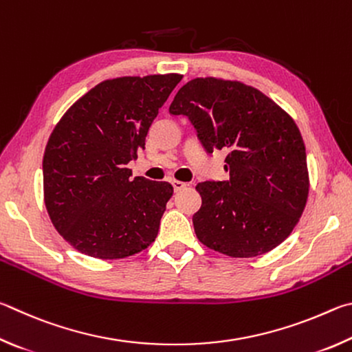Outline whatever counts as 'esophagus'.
Masks as SVG:
<instances>
[{
    "label": "esophagus",
    "instance_id": "obj_1",
    "mask_svg": "<svg viewBox=\"0 0 352 352\" xmlns=\"http://www.w3.org/2000/svg\"><path fill=\"white\" fill-rule=\"evenodd\" d=\"M173 188H175V192H181L182 188L187 187L186 182H181V181H173Z\"/></svg>",
    "mask_w": 352,
    "mask_h": 352
}]
</instances>
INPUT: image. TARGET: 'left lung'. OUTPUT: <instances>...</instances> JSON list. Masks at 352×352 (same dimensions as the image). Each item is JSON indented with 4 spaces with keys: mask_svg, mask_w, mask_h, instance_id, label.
Segmentation results:
<instances>
[{
    "mask_svg": "<svg viewBox=\"0 0 352 352\" xmlns=\"http://www.w3.org/2000/svg\"><path fill=\"white\" fill-rule=\"evenodd\" d=\"M168 111L187 117L208 154L227 151L229 179L196 186L199 241L233 258L263 255L285 241L309 192L306 148L291 116L252 86L213 77L184 85Z\"/></svg>",
    "mask_w": 352,
    "mask_h": 352,
    "instance_id": "1",
    "label": "left lung"
}]
</instances>
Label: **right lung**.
Wrapping results in <instances>:
<instances>
[{
    "label": "right lung",
    "instance_id": "1",
    "mask_svg": "<svg viewBox=\"0 0 352 352\" xmlns=\"http://www.w3.org/2000/svg\"><path fill=\"white\" fill-rule=\"evenodd\" d=\"M179 74L120 77L94 86L54 128L43 157L45 204L55 229L82 254L117 260L157 236L168 182L131 177L126 165Z\"/></svg>",
    "mask_w": 352,
    "mask_h": 352
}]
</instances>
